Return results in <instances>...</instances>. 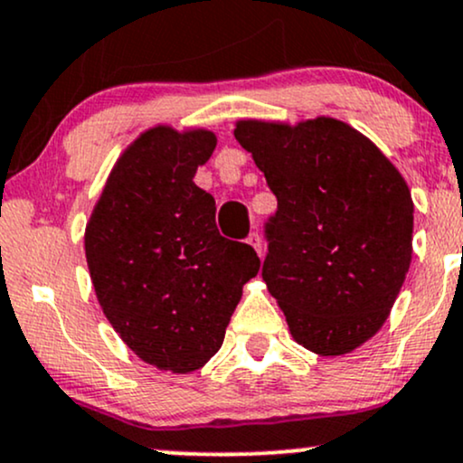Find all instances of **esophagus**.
Segmentation results:
<instances>
[{"label":"esophagus","mask_w":463,"mask_h":463,"mask_svg":"<svg viewBox=\"0 0 463 463\" xmlns=\"http://www.w3.org/2000/svg\"><path fill=\"white\" fill-rule=\"evenodd\" d=\"M247 242H249V244H251V247L255 249V251H258V255H260V258H262V238H260V233H258V232L249 233Z\"/></svg>","instance_id":"1"}]
</instances>
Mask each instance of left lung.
<instances>
[{
    "label": "left lung",
    "mask_w": 463,
    "mask_h": 463,
    "mask_svg": "<svg viewBox=\"0 0 463 463\" xmlns=\"http://www.w3.org/2000/svg\"><path fill=\"white\" fill-rule=\"evenodd\" d=\"M233 136L277 197L262 277L292 338L325 357L371 340L411 264L414 201L403 175L351 125L244 118Z\"/></svg>",
    "instance_id": "1"
}]
</instances>
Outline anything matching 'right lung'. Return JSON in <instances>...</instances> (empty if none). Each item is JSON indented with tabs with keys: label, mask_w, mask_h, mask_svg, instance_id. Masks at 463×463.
I'll return each mask as SVG.
<instances>
[{
	"label": "right lung",
	"mask_w": 463,
	"mask_h": 463,
	"mask_svg": "<svg viewBox=\"0 0 463 463\" xmlns=\"http://www.w3.org/2000/svg\"><path fill=\"white\" fill-rule=\"evenodd\" d=\"M210 129L156 125L123 151L86 225L97 301L140 360L177 374L221 349L258 275L253 247L216 230L214 197L193 182L210 160Z\"/></svg>",
	"instance_id": "obj_1"
}]
</instances>
